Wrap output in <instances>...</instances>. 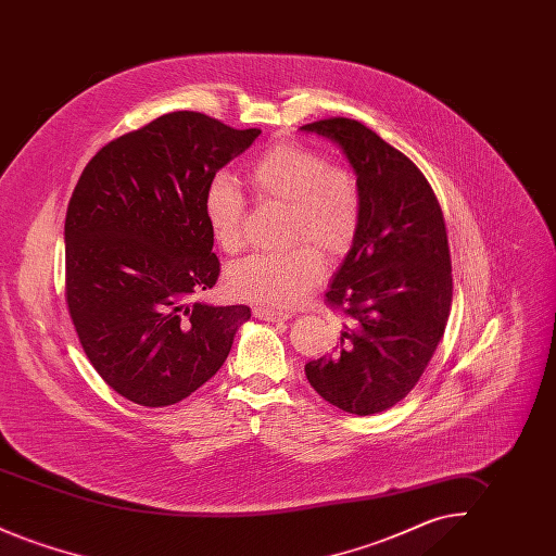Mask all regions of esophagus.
Wrapping results in <instances>:
<instances>
[{
    "mask_svg": "<svg viewBox=\"0 0 556 556\" xmlns=\"http://www.w3.org/2000/svg\"><path fill=\"white\" fill-rule=\"evenodd\" d=\"M254 317L261 318V320H268V323H277V320H288L290 315L283 313V311H275V308H263V306H256L254 308Z\"/></svg>",
    "mask_w": 556,
    "mask_h": 556,
    "instance_id": "esophagus-1",
    "label": "esophagus"
}]
</instances>
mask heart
Returning <instances> with one entry per match:
<instances>
[{"instance_id":"heart-1","label":"heart","mask_w":556,"mask_h":556,"mask_svg":"<svg viewBox=\"0 0 556 556\" xmlns=\"http://www.w3.org/2000/svg\"><path fill=\"white\" fill-rule=\"evenodd\" d=\"M248 184L263 202L288 206L281 254H258L227 270V286L241 300L266 308H290L323 279V263L344 256L361 227L356 179L300 143L266 148L248 166ZM204 212L216 243L236 254L241 248L245 202L227 177H216L204 195ZM316 249L313 251L312 248Z\"/></svg>"}]
</instances>
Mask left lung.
Segmentation results:
<instances>
[{
	"instance_id": "left-lung-1",
	"label": "left lung",
	"mask_w": 556,
	"mask_h": 556,
	"mask_svg": "<svg viewBox=\"0 0 556 556\" xmlns=\"http://www.w3.org/2000/svg\"><path fill=\"white\" fill-rule=\"evenodd\" d=\"M333 141L361 189V227L327 302L345 315L331 354L304 370L329 404L352 415L392 408L424 375L452 304L444 214L424 173L369 127L327 118L300 127Z\"/></svg>"
}]
</instances>
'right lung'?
<instances>
[{
	"label": "right lung",
	"mask_w": 556,
	"mask_h": 556,
	"mask_svg": "<svg viewBox=\"0 0 556 556\" xmlns=\"http://www.w3.org/2000/svg\"><path fill=\"white\" fill-rule=\"evenodd\" d=\"M261 129L170 112L104 146L66 223V302L93 369L121 396L168 406L227 361L250 308L195 300L218 279L204 195Z\"/></svg>",
	"instance_id": "obj_1"
}]
</instances>
